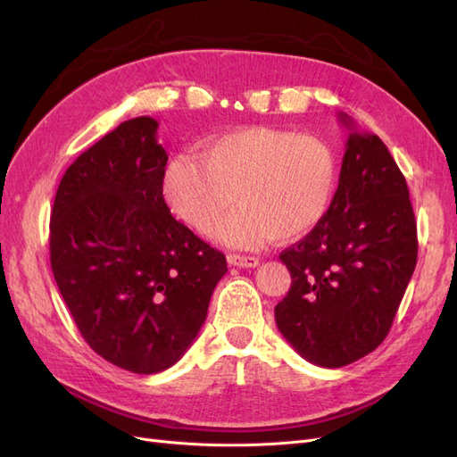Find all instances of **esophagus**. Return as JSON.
<instances>
[{"label": "esophagus", "mask_w": 457, "mask_h": 457, "mask_svg": "<svg viewBox=\"0 0 457 457\" xmlns=\"http://www.w3.org/2000/svg\"><path fill=\"white\" fill-rule=\"evenodd\" d=\"M227 261L230 267H240V269H253L259 265V259L253 255H238V253H228Z\"/></svg>", "instance_id": "obj_1"}]
</instances>
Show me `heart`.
I'll list each match as a JSON object with an SVG mask.
<instances>
[{"label": "heart", "instance_id": "1", "mask_svg": "<svg viewBox=\"0 0 457 457\" xmlns=\"http://www.w3.org/2000/svg\"><path fill=\"white\" fill-rule=\"evenodd\" d=\"M336 179V160L322 141L278 128H247L205 143L198 158L170 160L162 195L179 219L204 234L237 198L240 207L215 234L228 245L255 247L312 230L334 200Z\"/></svg>", "mask_w": 457, "mask_h": 457}]
</instances>
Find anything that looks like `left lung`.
<instances>
[{
    "label": "left lung",
    "instance_id": "obj_1",
    "mask_svg": "<svg viewBox=\"0 0 457 457\" xmlns=\"http://www.w3.org/2000/svg\"><path fill=\"white\" fill-rule=\"evenodd\" d=\"M349 129L339 185L326 217L280 253L292 274L274 307L284 339L322 368H341L378 349L395 320L418 261L410 192L378 135Z\"/></svg>",
    "mask_w": 457,
    "mask_h": 457
}]
</instances>
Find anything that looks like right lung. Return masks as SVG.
I'll list each match as a JSON object with an SVG mask.
<instances>
[{"label":"right lung","instance_id":"add662e5","mask_svg":"<svg viewBox=\"0 0 457 457\" xmlns=\"http://www.w3.org/2000/svg\"><path fill=\"white\" fill-rule=\"evenodd\" d=\"M158 121L120 123L66 170L51 269L89 347L133 373L168 370L196 339L227 259L171 215Z\"/></svg>","mask_w":457,"mask_h":457}]
</instances>
